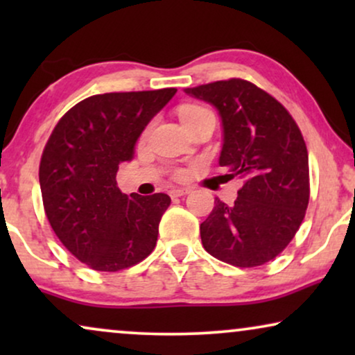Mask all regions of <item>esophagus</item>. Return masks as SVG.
I'll return each mask as SVG.
<instances>
[{
  "label": "esophagus",
  "mask_w": 355,
  "mask_h": 355,
  "mask_svg": "<svg viewBox=\"0 0 355 355\" xmlns=\"http://www.w3.org/2000/svg\"><path fill=\"white\" fill-rule=\"evenodd\" d=\"M187 193H191V189L187 187H176L169 191V196L171 197H182V196H187Z\"/></svg>",
  "instance_id": "esophagus-1"
}]
</instances>
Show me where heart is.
Segmentation results:
<instances>
[{"instance_id": "1", "label": "heart", "mask_w": 355, "mask_h": 355, "mask_svg": "<svg viewBox=\"0 0 355 355\" xmlns=\"http://www.w3.org/2000/svg\"><path fill=\"white\" fill-rule=\"evenodd\" d=\"M207 113H210V111L203 110V108H200V106H186V108L181 111V119L186 121V119L196 118V116L207 114Z\"/></svg>"}]
</instances>
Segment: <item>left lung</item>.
I'll use <instances>...</instances> for the list:
<instances>
[{"instance_id":"obj_1","label":"left lung","mask_w":355,"mask_h":355,"mask_svg":"<svg viewBox=\"0 0 355 355\" xmlns=\"http://www.w3.org/2000/svg\"><path fill=\"white\" fill-rule=\"evenodd\" d=\"M215 106L221 119L220 166L244 186L232 205L215 200L200 225L208 254L252 268L273 260L297 232L309 205V153L279 101L247 80H218L184 89Z\"/></svg>"}]
</instances>
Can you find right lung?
<instances>
[{"label":"right lung","instance_id":"right-lung-1","mask_svg":"<svg viewBox=\"0 0 355 355\" xmlns=\"http://www.w3.org/2000/svg\"><path fill=\"white\" fill-rule=\"evenodd\" d=\"M176 92L94 95L67 111L48 139L38 173L46 218L62 245L90 268H129L157 245L171 198L125 196L116 174Z\"/></svg>","mask_w":355,"mask_h":355}]
</instances>
